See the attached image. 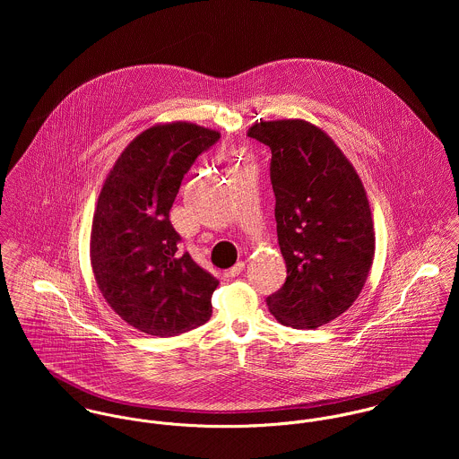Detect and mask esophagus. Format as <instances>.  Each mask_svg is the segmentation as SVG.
Listing matches in <instances>:
<instances>
[{"label": "esophagus", "mask_w": 459, "mask_h": 459, "mask_svg": "<svg viewBox=\"0 0 459 459\" xmlns=\"http://www.w3.org/2000/svg\"><path fill=\"white\" fill-rule=\"evenodd\" d=\"M244 268H246V263L238 262L235 266H231V268L228 270V275H230V277H238V275L244 272Z\"/></svg>", "instance_id": "obj_1"}]
</instances>
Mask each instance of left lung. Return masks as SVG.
Returning <instances> with one entry per match:
<instances>
[{
    "mask_svg": "<svg viewBox=\"0 0 459 459\" xmlns=\"http://www.w3.org/2000/svg\"><path fill=\"white\" fill-rule=\"evenodd\" d=\"M247 135L272 152L270 180L286 282L266 297L286 327L318 328L360 295L375 258L362 180L332 137L306 120L255 124Z\"/></svg>",
    "mask_w": 459,
    "mask_h": 459,
    "instance_id": "left-lung-1",
    "label": "left lung"
}]
</instances>
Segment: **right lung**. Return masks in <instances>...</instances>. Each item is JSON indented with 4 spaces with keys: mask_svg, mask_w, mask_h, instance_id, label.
I'll list each match as a JSON object with an SVG mask.
<instances>
[{
    "mask_svg": "<svg viewBox=\"0 0 459 459\" xmlns=\"http://www.w3.org/2000/svg\"><path fill=\"white\" fill-rule=\"evenodd\" d=\"M221 134L189 122L135 135L109 171L93 213L90 258L97 286L131 327L171 337L206 324L219 281L189 253L169 210L184 175Z\"/></svg>",
    "mask_w": 459,
    "mask_h": 459,
    "instance_id": "right-lung-1",
    "label": "right lung"
}]
</instances>
